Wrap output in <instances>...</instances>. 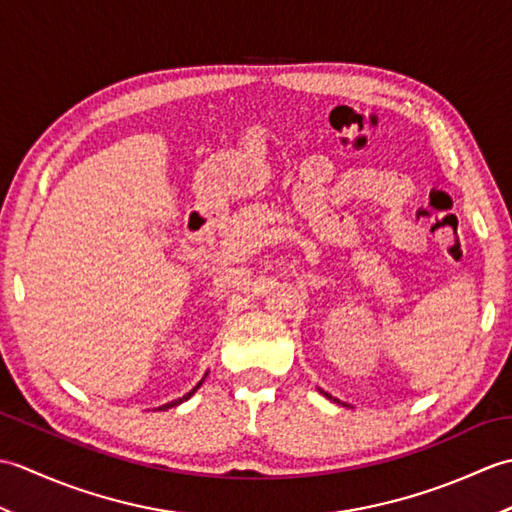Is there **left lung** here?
<instances>
[{
    "label": "left lung",
    "mask_w": 512,
    "mask_h": 512,
    "mask_svg": "<svg viewBox=\"0 0 512 512\" xmlns=\"http://www.w3.org/2000/svg\"><path fill=\"white\" fill-rule=\"evenodd\" d=\"M319 391H321V394H323L325 398H330V400H334V402H339V405H343V407H350V405H345V402H341V400H336V398H332L330 394H325V391H323V389H319Z\"/></svg>",
    "instance_id": "8db88e82"
}]
</instances>
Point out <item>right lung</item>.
Masks as SVG:
<instances>
[{
	"mask_svg": "<svg viewBox=\"0 0 512 512\" xmlns=\"http://www.w3.org/2000/svg\"><path fill=\"white\" fill-rule=\"evenodd\" d=\"M204 378H206V374H204ZM204 378L200 380V383H198V385H195V387H193V389L189 391V394H184V396H182V398H178V400H171V402H167V405H162V407H158V409H160V411H167V409H171V407H176V405H182V402H184V400H189V398H191V396L195 394V391H198V389L202 387V383H204Z\"/></svg>",
	"mask_w": 512,
	"mask_h": 512,
	"instance_id": "add662e5",
	"label": "right lung"
}]
</instances>
